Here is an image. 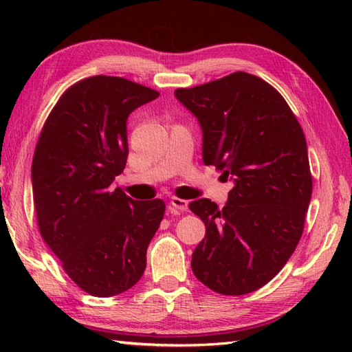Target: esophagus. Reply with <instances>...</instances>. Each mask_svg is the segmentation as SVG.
Listing matches in <instances>:
<instances>
[{
  "instance_id": "esophagus-1",
  "label": "esophagus",
  "mask_w": 352,
  "mask_h": 352,
  "mask_svg": "<svg viewBox=\"0 0 352 352\" xmlns=\"http://www.w3.org/2000/svg\"><path fill=\"white\" fill-rule=\"evenodd\" d=\"M189 206V201H186L183 198H178V197H172L170 198V207L174 208L175 212H184L186 208Z\"/></svg>"
}]
</instances>
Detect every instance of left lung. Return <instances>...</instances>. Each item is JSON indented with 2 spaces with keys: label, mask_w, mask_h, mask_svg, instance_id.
<instances>
[{
  "label": "left lung",
  "mask_w": 352,
  "mask_h": 352,
  "mask_svg": "<svg viewBox=\"0 0 352 352\" xmlns=\"http://www.w3.org/2000/svg\"><path fill=\"white\" fill-rule=\"evenodd\" d=\"M203 129V160L234 183L219 208L192 201L206 236L192 254L197 278L222 295H245L278 274L302 236L311 198L307 144L281 94L237 71L175 91Z\"/></svg>",
  "instance_id": "obj_1"
}]
</instances>
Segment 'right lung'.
<instances>
[{
  "mask_svg": "<svg viewBox=\"0 0 352 352\" xmlns=\"http://www.w3.org/2000/svg\"><path fill=\"white\" fill-rule=\"evenodd\" d=\"M157 96L122 77L80 80L58 98L37 140V226L65 272L92 296L119 295L140 280L163 219L162 199L134 201L111 189L129 155L126 119Z\"/></svg>",
  "mask_w": 352,
  "mask_h": 352,
  "instance_id": "right-lung-1",
  "label": "right lung"
}]
</instances>
